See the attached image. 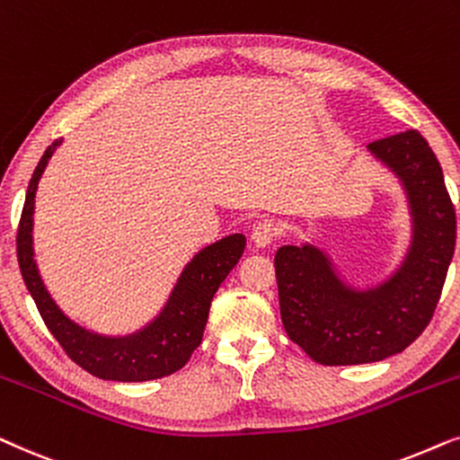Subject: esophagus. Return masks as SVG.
Masks as SVG:
<instances>
[{
	"instance_id": "obj_1",
	"label": "esophagus",
	"mask_w": 460,
	"mask_h": 460,
	"mask_svg": "<svg viewBox=\"0 0 460 460\" xmlns=\"http://www.w3.org/2000/svg\"><path fill=\"white\" fill-rule=\"evenodd\" d=\"M279 235H281L279 225L273 223V220H261V223H256L252 229V242L259 248H265L269 243H273Z\"/></svg>"
}]
</instances>
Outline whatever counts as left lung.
Listing matches in <instances>:
<instances>
[{
  "label": "left lung",
  "mask_w": 460,
  "mask_h": 460,
  "mask_svg": "<svg viewBox=\"0 0 460 460\" xmlns=\"http://www.w3.org/2000/svg\"><path fill=\"white\" fill-rule=\"evenodd\" d=\"M368 149L400 176L412 206V246L394 278L358 292L341 284L314 246H281L275 254L286 332L322 366L381 362L402 353L436 314L455 254V204L436 153L420 132L378 138Z\"/></svg>",
  "instance_id": "1"
}]
</instances>
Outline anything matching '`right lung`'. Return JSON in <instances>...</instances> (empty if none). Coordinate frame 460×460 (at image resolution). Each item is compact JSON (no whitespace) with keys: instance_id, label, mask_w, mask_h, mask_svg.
I'll use <instances>...</instances> for the list:
<instances>
[{"instance_id":"right-lung-1","label":"right lung","mask_w":460,"mask_h":460,"mask_svg":"<svg viewBox=\"0 0 460 460\" xmlns=\"http://www.w3.org/2000/svg\"><path fill=\"white\" fill-rule=\"evenodd\" d=\"M57 146L58 140L48 146L31 176L16 234L18 267H21L24 286L38 305L41 320L73 362L98 378L143 383L174 375L199 347L212 296L242 259L246 237L240 234L229 235L195 254L182 271L166 307L140 332L124 336V339L92 334L65 317L63 311L54 305L33 261L31 229H33L35 191H38V182L48 159L52 157Z\"/></svg>"}]
</instances>
